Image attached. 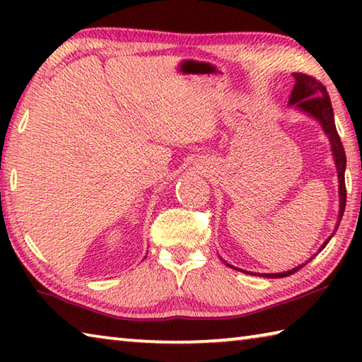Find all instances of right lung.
<instances>
[{"mask_svg": "<svg viewBox=\"0 0 362 362\" xmlns=\"http://www.w3.org/2000/svg\"><path fill=\"white\" fill-rule=\"evenodd\" d=\"M289 105H296L297 108L302 110V112L308 113L310 116H313V118L320 121L324 132H326V136L330 140V146H332V155H334V161H335V168H337V175H339V222H337V226H339L340 220L343 217V212H345V204H346V188H345L346 155H345V150H343L339 132H337L335 121H334V110H332V105H330L327 90L321 83L315 81V79L303 76V75H296V86H293V89H292ZM337 226H335V230H337ZM329 240L322 244L320 250L326 247ZM298 268H302V267L289 269V272H286V273L260 274V276H263V278L265 276L267 278H286V276H289V274H293L296 272H298ZM241 272L255 276L254 273L244 272V269H241Z\"/></svg>", "mask_w": 362, "mask_h": 362, "instance_id": "1", "label": "right lung"}]
</instances>
